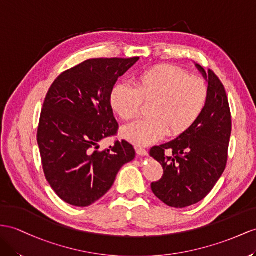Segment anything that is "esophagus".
Here are the masks:
<instances>
[{
  "mask_svg": "<svg viewBox=\"0 0 256 256\" xmlns=\"http://www.w3.org/2000/svg\"><path fill=\"white\" fill-rule=\"evenodd\" d=\"M136 152L137 154L140 156H147L148 154V152L145 149V148H142V147H136Z\"/></svg>",
  "mask_w": 256,
  "mask_h": 256,
  "instance_id": "34e87169",
  "label": "esophagus"
}]
</instances>
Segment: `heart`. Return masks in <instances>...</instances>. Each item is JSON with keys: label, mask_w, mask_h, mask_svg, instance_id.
<instances>
[{"label": "heart", "mask_w": 256, "mask_h": 256, "mask_svg": "<svg viewBox=\"0 0 256 256\" xmlns=\"http://www.w3.org/2000/svg\"><path fill=\"white\" fill-rule=\"evenodd\" d=\"M210 90L204 80L170 64L140 72L134 86L119 83L110 92L109 102L123 121H132L150 104L149 119L122 130V136L135 145H150L168 135L178 137L190 130L204 112Z\"/></svg>", "instance_id": "b5f03b06"}]
</instances>
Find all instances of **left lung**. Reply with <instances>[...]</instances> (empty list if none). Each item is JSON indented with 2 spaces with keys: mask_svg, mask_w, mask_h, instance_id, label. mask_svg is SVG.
Instances as JSON below:
<instances>
[{
  "mask_svg": "<svg viewBox=\"0 0 256 256\" xmlns=\"http://www.w3.org/2000/svg\"><path fill=\"white\" fill-rule=\"evenodd\" d=\"M196 67L208 78V102L194 126L178 138L154 146L150 156L163 168L152 190L172 208H186L204 199L225 171L232 134V114L224 85L212 70Z\"/></svg>",
  "mask_w": 256,
  "mask_h": 256,
  "instance_id": "1",
  "label": "left lung"
}]
</instances>
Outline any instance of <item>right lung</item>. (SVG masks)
I'll return each mask as SVG.
<instances>
[{
  "label": "right lung",
  "instance_id": "add662e5",
  "mask_svg": "<svg viewBox=\"0 0 256 256\" xmlns=\"http://www.w3.org/2000/svg\"><path fill=\"white\" fill-rule=\"evenodd\" d=\"M94 58L64 71L50 85L38 126L45 178L62 200L88 206L114 185L126 163L135 158L126 140L98 149V142L114 136L119 124L110 106V92L121 76L138 60Z\"/></svg>",
  "mask_w": 256,
  "mask_h": 256
}]
</instances>
